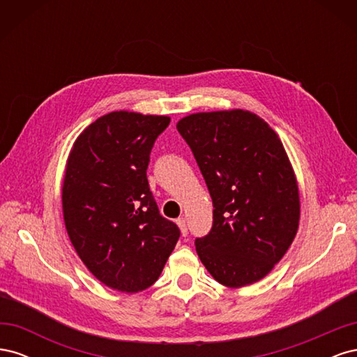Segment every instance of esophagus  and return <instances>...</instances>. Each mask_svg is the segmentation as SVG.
I'll return each mask as SVG.
<instances>
[{
	"mask_svg": "<svg viewBox=\"0 0 357 357\" xmlns=\"http://www.w3.org/2000/svg\"><path fill=\"white\" fill-rule=\"evenodd\" d=\"M176 223H177V226L180 228L181 235H183V236H186V235H188V225H186V220L183 219V218H180V219H177V220H176Z\"/></svg>",
	"mask_w": 357,
	"mask_h": 357,
	"instance_id": "esophagus-1",
	"label": "esophagus"
}]
</instances>
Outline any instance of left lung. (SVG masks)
<instances>
[{"label": "left lung", "mask_w": 357, "mask_h": 357, "mask_svg": "<svg viewBox=\"0 0 357 357\" xmlns=\"http://www.w3.org/2000/svg\"><path fill=\"white\" fill-rule=\"evenodd\" d=\"M177 131L189 144L213 199V226L195 240L215 282L243 287L280 262L299 226V190L283 143L247 110L195 113Z\"/></svg>", "instance_id": "left-lung-1"}]
</instances>
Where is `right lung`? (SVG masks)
<instances>
[{"label": "right lung", "mask_w": 357, "mask_h": 357, "mask_svg": "<svg viewBox=\"0 0 357 357\" xmlns=\"http://www.w3.org/2000/svg\"><path fill=\"white\" fill-rule=\"evenodd\" d=\"M168 116L112 112L75 139L62 185L63 222L75 252L101 283L137 294L152 286L178 241L147 181L150 152Z\"/></svg>", "instance_id": "1"}]
</instances>
